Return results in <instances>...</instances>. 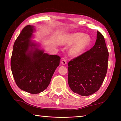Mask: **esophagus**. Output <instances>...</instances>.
Listing matches in <instances>:
<instances>
[{
	"label": "esophagus",
	"mask_w": 121,
	"mask_h": 121,
	"mask_svg": "<svg viewBox=\"0 0 121 121\" xmlns=\"http://www.w3.org/2000/svg\"><path fill=\"white\" fill-rule=\"evenodd\" d=\"M61 64H63V65H66V64H67V60H66V59L65 58H63L62 60H61Z\"/></svg>",
	"instance_id": "1"
}]
</instances>
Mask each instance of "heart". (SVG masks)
Returning a JSON list of instances; mask_svg holds the SVG:
<instances>
[{"mask_svg":"<svg viewBox=\"0 0 121 121\" xmlns=\"http://www.w3.org/2000/svg\"><path fill=\"white\" fill-rule=\"evenodd\" d=\"M65 44H72L69 49V53L73 56H79L82 54L90 45L91 41L90 36L81 32L68 34L62 40Z\"/></svg>","mask_w":121,"mask_h":121,"instance_id":"heart-1","label":"heart"}]
</instances>
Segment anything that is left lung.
<instances>
[{"mask_svg":"<svg viewBox=\"0 0 121 121\" xmlns=\"http://www.w3.org/2000/svg\"><path fill=\"white\" fill-rule=\"evenodd\" d=\"M109 52L102 34L97 31L93 48L68 63V82L73 92L88 96L97 92L108 69Z\"/></svg>","mask_w":121,"mask_h":121,"instance_id":"left-lung-1","label":"left lung"}]
</instances>
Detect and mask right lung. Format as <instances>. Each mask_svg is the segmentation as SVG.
I'll return each mask as SVG.
<instances>
[{
    "mask_svg": "<svg viewBox=\"0 0 121 121\" xmlns=\"http://www.w3.org/2000/svg\"><path fill=\"white\" fill-rule=\"evenodd\" d=\"M35 31L28 25L22 29L14 43L11 58V69L18 87L31 94L43 92L48 88L60 57L48 55L40 50L31 39Z\"/></svg>",
    "mask_w": 121,
    "mask_h": 121,
    "instance_id": "add662e5",
    "label": "right lung"
}]
</instances>
